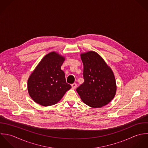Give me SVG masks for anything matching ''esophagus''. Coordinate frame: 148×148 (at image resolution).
<instances>
[{"mask_svg": "<svg viewBox=\"0 0 148 148\" xmlns=\"http://www.w3.org/2000/svg\"><path fill=\"white\" fill-rule=\"evenodd\" d=\"M77 86V84L76 83H74L73 84H71V87L73 89H75Z\"/></svg>", "mask_w": 148, "mask_h": 148, "instance_id": "esophagus-1", "label": "esophagus"}]
</instances>
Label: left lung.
Here are the masks:
<instances>
[{
	"label": "left lung",
	"mask_w": 148,
	"mask_h": 148,
	"mask_svg": "<svg viewBox=\"0 0 148 148\" xmlns=\"http://www.w3.org/2000/svg\"><path fill=\"white\" fill-rule=\"evenodd\" d=\"M84 82L76 90L83 102L92 108H101L114 97L116 84L113 71L94 51L81 55Z\"/></svg>",
	"instance_id": "left-lung-1"
}]
</instances>
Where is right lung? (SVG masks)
I'll list each match as a JSON object with an SVG mask.
<instances>
[{
    "instance_id": "obj_1",
    "label": "right lung",
    "mask_w": 148,
    "mask_h": 148,
    "mask_svg": "<svg viewBox=\"0 0 148 148\" xmlns=\"http://www.w3.org/2000/svg\"><path fill=\"white\" fill-rule=\"evenodd\" d=\"M64 60L63 57L51 52L44 57L31 74L27 88L30 97L37 103L45 106L54 105L71 88L60 69Z\"/></svg>"
}]
</instances>
